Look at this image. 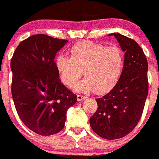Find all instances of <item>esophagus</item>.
I'll return each mask as SVG.
<instances>
[{
  "label": "esophagus",
  "instance_id": "1",
  "mask_svg": "<svg viewBox=\"0 0 159 159\" xmlns=\"http://www.w3.org/2000/svg\"><path fill=\"white\" fill-rule=\"evenodd\" d=\"M77 98H78V101H81V100H84V99H86L87 96H83V95H78V96H77Z\"/></svg>",
  "mask_w": 159,
  "mask_h": 159
}]
</instances>
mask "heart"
<instances>
[{
    "mask_svg": "<svg viewBox=\"0 0 159 159\" xmlns=\"http://www.w3.org/2000/svg\"><path fill=\"white\" fill-rule=\"evenodd\" d=\"M70 57L59 55L55 65L62 82L73 87L81 78L84 79L76 86V90H95L103 94L116 85L124 67V55L118 46H108L92 41L76 43L70 49Z\"/></svg>",
    "mask_w": 159,
    "mask_h": 159,
    "instance_id": "1",
    "label": "heart"
}]
</instances>
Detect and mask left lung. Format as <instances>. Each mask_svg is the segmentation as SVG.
Here are the masks:
<instances>
[{
    "label": "left lung",
    "instance_id": "left-lung-1",
    "mask_svg": "<svg viewBox=\"0 0 159 159\" xmlns=\"http://www.w3.org/2000/svg\"><path fill=\"white\" fill-rule=\"evenodd\" d=\"M125 52L119 81L107 94L96 99L98 108L90 118L93 131L107 140L131 133L140 121L148 94V60L140 46L121 34H111Z\"/></svg>",
    "mask_w": 159,
    "mask_h": 159
}]
</instances>
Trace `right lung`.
Instances as JSON below:
<instances>
[{"label":"right lung","instance_id":"1","mask_svg":"<svg viewBox=\"0 0 159 159\" xmlns=\"http://www.w3.org/2000/svg\"><path fill=\"white\" fill-rule=\"evenodd\" d=\"M68 41L35 34L18 45L11 60V95L19 118L27 128L51 136L64 127L66 111L77 96L61 83L55 56Z\"/></svg>","mask_w":159,"mask_h":159}]
</instances>
